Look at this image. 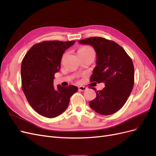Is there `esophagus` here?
Segmentation results:
<instances>
[{
    "mask_svg": "<svg viewBox=\"0 0 156 156\" xmlns=\"http://www.w3.org/2000/svg\"><path fill=\"white\" fill-rule=\"evenodd\" d=\"M79 90L80 91H85L87 90V88L83 87V86H80V87H79Z\"/></svg>",
    "mask_w": 156,
    "mask_h": 156,
    "instance_id": "obj_1",
    "label": "esophagus"
}]
</instances>
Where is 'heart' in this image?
Masks as SVG:
<instances>
[{"label": "heart", "mask_w": 156, "mask_h": 156, "mask_svg": "<svg viewBox=\"0 0 156 156\" xmlns=\"http://www.w3.org/2000/svg\"><path fill=\"white\" fill-rule=\"evenodd\" d=\"M89 52H94L93 49L90 47L89 46H84L82 47V48H80L78 50V54H81V53H89Z\"/></svg>", "instance_id": "obj_1"}]
</instances>
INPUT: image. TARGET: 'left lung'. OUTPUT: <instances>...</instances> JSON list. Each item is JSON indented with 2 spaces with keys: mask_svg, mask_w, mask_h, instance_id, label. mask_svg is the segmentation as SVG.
Listing matches in <instances>:
<instances>
[{
  "mask_svg": "<svg viewBox=\"0 0 156 156\" xmlns=\"http://www.w3.org/2000/svg\"><path fill=\"white\" fill-rule=\"evenodd\" d=\"M79 44L92 46L96 53V66L90 81L105 83L96 98L89 102L91 108L102 115L114 114L124 106L134 85V67L125 50L115 41L101 37H92Z\"/></svg>",
  "mask_w": 156,
  "mask_h": 156,
  "instance_id": "obj_1",
  "label": "left lung"
}]
</instances>
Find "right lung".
<instances>
[{"mask_svg":"<svg viewBox=\"0 0 156 156\" xmlns=\"http://www.w3.org/2000/svg\"><path fill=\"white\" fill-rule=\"evenodd\" d=\"M75 41H46L35 44L21 62L22 89L30 105L41 116L55 118L66 109L69 98L78 90L73 85L55 88V74L60 69L64 51Z\"/></svg>","mask_w":156,"mask_h":156,"instance_id":"obj_1","label":"right lung"}]
</instances>
